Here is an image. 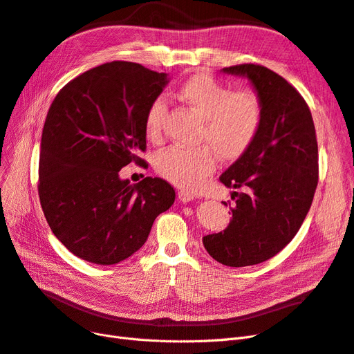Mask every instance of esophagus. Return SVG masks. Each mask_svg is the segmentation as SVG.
<instances>
[{
	"instance_id": "esophagus-1",
	"label": "esophagus",
	"mask_w": 354,
	"mask_h": 354,
	"mask_svg": "<svg viewBox=\"0 0 354 354\" xmlns=\"http://www.w3.org/2000/svg\"><path fill=\"white\" fill-rule=\"evenodd\" d=\"M178 199H180V202L187 203L190 201H194V195L189 194V192H186V190H180L178 192Z\"/></svg>"
}]
</instances>
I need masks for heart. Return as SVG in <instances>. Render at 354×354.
Returning <instances> with one entry per match:
<instances>
[{"instance_id":"heart-1","label":"heart","mask_w":354,"mask_h":354,"mask_svg":"<svg viewBox=\"0 0 354 354\" xmlns=\"http://www.w3.org/2000/svg\"><path fill=\"white\" fill-rule=\"evenodd\" d=\"M178 99L201 120L196 149L168 147L156 156L158 173L183 189H196L216 168V153L223 160H236L254 143L263 122V102L252 90L232 91L211 75L196 73L180 84ZM165 115L162 99L152 102L146 115V133L156 137Z\"/></svg>"}]
</instances>
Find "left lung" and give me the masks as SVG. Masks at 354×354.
Returning <instances> with one entry per match:
<instances>
[{
    "label": "left lung",
    "mask_w": 354,
    "mask_h": 354,
    "mask_svg": "<svg viewBox=\"0 0 354 354\" xmlns=\"http://www.w3.org/2000/svg\"><path fill=\"white\" fill-rule=\"evenodd\" d=\"M223 72L250 80L263 122L246 153L220 176L224 186L242 190L232 192L229 226L202 242L216 261L245 267L272 259L301 227L317 186V142L306 100L281 75L251 63Z\"/></svg>",
    "instance_id": "8db88e82"
}]
</instances>
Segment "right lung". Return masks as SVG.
Returning a JSON list of instances; mask_svg holds the SVG:
<instances>
[{"label": "right lung", "mask_w": 354, "mask_h": 354, "mask_svg": "<svg viewBox=\"0 0 354 354\" xmlns=\"http://www.w3.org/2000/svg\"><path fill=\"white\" fill-rule=\"evenodd\" d=\"M167 84L164 72L111 62L68 82L50 106L39 202L55 236L85 261L109 266L131 257L174 203L162 178L130 185L120 177L125 165L145 162L146 115Z\"/></svg>", "instance_id": "1"}]
</instances>
